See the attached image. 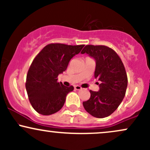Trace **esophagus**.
<instances>
[{"instance_id": "obj_1", "label": "esophagus", "mask_w": 150, "mask_h": 150, "mask_svg": "<svg viewBox=\"0 0 150 150\" xmlns=\"http://www.w3.org/2000/svg\"><path fill=\"white\" fill-rule=\"evenodd\" d=\"M75 89H76V90H80V89H82V87L79 85H75Z\"/></svg>"}]
</instances>
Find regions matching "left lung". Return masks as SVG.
Segmentation results:
<instances>
[{"label":"left lung","mask_w":150,"mask_h":150,"mask_svg":"<svg viewBox=\"0 0 150 150\" xmlns=\"http://www.w3.org/2000/svg\"><path fill=\"white\" fill-rule=\"evenodd\" d=\"M85 53L95 59L94 77L100 84L99 92L89 90L90 98L82 104L92 116L105 118L116 111L125 97L128 86L126 71L119 56L108 46L87 45L81 51L82 54Z\"/></svg>","instance_id":"obj_1"}]
</instances>
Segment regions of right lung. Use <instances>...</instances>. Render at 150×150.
<instances>
[{
    "mask_svg": "<svg viewBox=\"0 0 150 150\" xmlns=\"http://www.w3.org/2000/svg\"><path fill=\"white\" fill-rule=\"evenodd\" d=\"M84 46L49 44L34 58L27 73L25 87L30 104L37 112L49 116L63 107L67 94L74 87L58 82V75L67 69L70 59Z\"/></svg>",
    "mask_w": 150,
    "mask_h": 150,
    "instance_id": "1",
    "label": "right lung"
}]
</instances>
